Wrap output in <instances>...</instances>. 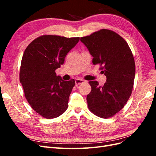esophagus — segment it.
<instances>
[{"instance_id": "esophagus-1", "label": "esophagus", "mask_w": 156, "mask_h": 156, "mask_svg": "<svg viewBox=\"0 0 156 156\" xmlns=\"http://www.w3.org/2000/svg\"><path fill=\"white\" fill-rule=\"evenodd\" d=\"M84 82V80H83V79H75V85L78 86V85H79V84L83 83Z\"/></svg>"}]
</instances>
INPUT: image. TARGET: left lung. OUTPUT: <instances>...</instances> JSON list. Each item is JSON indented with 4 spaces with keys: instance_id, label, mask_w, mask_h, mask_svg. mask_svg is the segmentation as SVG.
Listing matches in <instances>:
<instances>
[{
    "instance_id": "8db88e82",
    "label": "left lung",
    "mask_w": 156,
    "mask_h": 156,
    "mask_svg": "<svg viewBox=\"0 0 156 156\" xmlns=\"http://www.w3.org/2000/svg\"><path fill=\"white\" fill-rule=\"evenodd\" d=\"M93 64H100L107 77L103 87L96 81H90L92 90L87 96L88 107L96 116L107 119L124 107L129 98L135 75L133 54L127 42L115 32L101 29L81 37Z\"/></svg>"
}]
</instances>
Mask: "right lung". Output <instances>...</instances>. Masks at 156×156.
Here are the masks:
<instances>
[{"mask_svg":"<svg viewBox=\"0 0 156 156\" xmlns=\"http://www.w3.org/2000/svg\"><path fill=\"white\" fill-rule=\"evenodd\" d=\"M79 37L44 35L27 46L21 60L20 80L27 101L45 119L56 118L66 111L75 80L64 81L55 70L64 62Z\"/></svg>","mask_w":156,"mask_h":156,"instance_id":"1","label":"right lung"}]
</instances>
